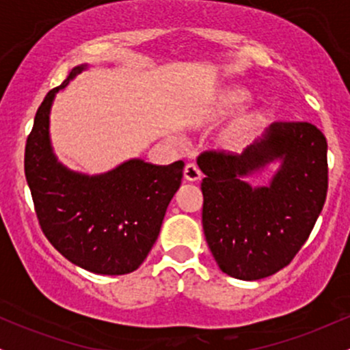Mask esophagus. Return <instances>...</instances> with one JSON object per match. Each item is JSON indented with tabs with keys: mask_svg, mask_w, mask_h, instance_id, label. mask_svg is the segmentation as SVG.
Wrapping results in <instances>:
<instances>
[{
	"mask_svg": "<svg viewBox=\"0 0 350 350\" xmlns=\"http://www.w3.org/2000/svg\"><path fill=\"white\" fill-rule=\"evenodd\" d=\"M184 179L189 180V183H198L200 179V170L194 163L186 164V167H184Z\"/></svg>",
	"mask_w": 350,
	"mask_h": 350,
	"instance_id": "34e87169",
	"label": "esophagus"
}]
</instances>
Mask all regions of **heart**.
I'll return each mask as SVG.
<instances>
[{"label": "heart", "mask_w": 350, "mask_h": 350, "mask_svg": "<svg viewBox=\"0 0 350 350\" xmlns=\"http://www.w3.org/2000/svg\"><path fill=\"white\" fill-rule=\"evenodd\" d=\"M248 97H250V94H248L245 88H240V87L227 88V90L222 92V94L219 95V98H217L212 113L215 116L227 115L228 111H232L234 108L242 105L245 100H248ZM252 122H253L252 116L250 118H243L240 120V122H237L222 138L224 146H226L227 150H237V148L242 146L243 142L248 136V130H250Z\"/></svg>", "instance_id": "b5f03b06"}]
</instances>
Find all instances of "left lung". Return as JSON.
I'll return each instance as SVG.
<instances>
[{"label":"left lung","mask_w":350,"mask_h":350,"mask_svg":"<svg viewBox=\"0 0 350 350\" xmlns=\"http://www.w3.org/2000/svg\"><path fill=\"white\" fill-rule=\"evenodd\" d=\"M280 161L270 187L244 178ZM202 227L217 265L234 278L253 281L291 263L311 234L327 194V142L308 122H275L242 154L206 151Z\"/></svg>","instance_id":"1"}]
</instances>
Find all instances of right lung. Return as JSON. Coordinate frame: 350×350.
I'll return each instance as SVG.
<instances>
[{
  "label": "right lung",
  "mask_w": 350,
  "mask_h": 350,
  "mask_svg": "<svg viewBox=\"0 0 350 350\" xmlns=\"http://www.w3.org/2000/svg\"><path fill=\"white\" fill-rule=\"evenodd\" d=\"M83 69H72L38 108L24 172L39 226L52 247L87 271L126 275L144 262L158 239L184 163L156 166L130 159L100 176L80 174L57 163L49 139L52 100Z\"/></svg>",
  "instance_id": "obj_1"
}]
</instances>
